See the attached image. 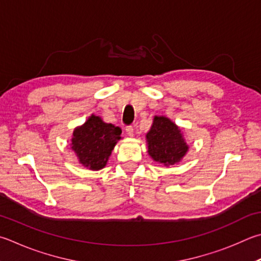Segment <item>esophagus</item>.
<instances>
[{"instance_id":"1","label":"esophagus","mask_w":261,"mask_h":261,"mask_svg":"<svg viewBox=\"0 0 261 261\" xmlns=\"http://www.w3.org/2000/svg\"><path fill=\"white\" fill-rule=\"evenodd\" d=\"M125 132H126V135H127V136L134 137V134H135V129H134V126H132V125L126 126V127H125Z\"/></svg>"}]
</instances>
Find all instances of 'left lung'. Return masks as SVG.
Masks as SVG:
<instances>
[{
	"label": "left lung",
	"instance_id": "obj_1",
	"mask_svg": "<svg viewBox=\"0 0 261 261\" xmlns=\"http://www.w3.org/2000/svg\"><path fill=\"white\" fill-rule=\"evenodd\" d=\"M146 141L150 158L165 167L179 163L188 150L181 130L165 116L154 117Z\"/></svg>",
	"mask_w": 261,
	"mask_h": 261
}]
</instances>
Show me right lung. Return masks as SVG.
Wrapping results in <instances>:
<instances>
[{"mask_svg": "<svg viewBox=\"0 0 261 261\" xmlns=\"http://www.w3.org/2000/svg\"><path fill=\"white\" fill-rule=\"evenodd\" d=\"M121 134L120 127L92 114L83 125L75 127L70 146L85 168L100 170L106 167Z\"/></svg>", "mask_w": 261, "mask_h": 261, "instance_id": "1", "label": "right lung"}]
</instances>
